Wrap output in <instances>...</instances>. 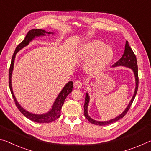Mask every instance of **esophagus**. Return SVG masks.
Returning <instances> with one entry per match:
<instances>
[{
    "label": "esophagus",
    "instance_id": "esophagus-1",
    "mask_svg": "<svg viewBox=\"0 0 151 151\" xmlns=\"http://www.w3.org/2000/svg\"><path fill=\"white\" fill-rule=\"evenodd\" d=\"M73 85L75 88H81L82 87V85H83V83H82L81 81H76L74 83Z\"/></svg>",
    "mask_w": 151,
    "mask_h": 151
}]
</instances>
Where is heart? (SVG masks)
<instances>
[{"instance_id":"obj_1","label":"heart","mask_w":151,"mask_h":151,"mask_svg":"<svg viewBox=\"0 0 151 151\" xmlns=\"http://www.w3.org/2000/svg\"><path fill=\"white\" fill-rule=\"evenodd\" d=\"M81 53L86 59V68L91 73H97L107 67L113 57L111 48L100 41H90L84 44Z\"/></svg>"}]
</instances>
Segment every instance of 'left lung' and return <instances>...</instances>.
Listing matches in <instances>:
<instances>
[{
    "label": "left lung",
    "mask_w": 151,
    "mask_h": 151,
    "mask_svg": "<svg viewBox=\"0 0 151 151\" xmlns=\"http://www.w3.org/2000/svg\"><path fill=\"white\" fill-rule=\"evenodd\" d=\"M125 66V67L129 68L132 70V72L134 73V78H135V89L134 92V94L132 96L131 101L129 102V104L127 106V108L125 109L124 111L122 112L121 114H119L118 116L115 117L114 119H112L111 120H109V121H96V120H94L91 116L88 115V106L89 104V101H90V96H89L88 93H86L85 95V105H84V114H85V116L86 118V119L91 122L92 124H96V125H99V126H104V125H107L111 123H113V122L119 121V119H121L125 116V114H127V112L129 111L130 107H131V104L133 102L134 99L136 96V94L137 93L138 91V86H139V76H138V66H137V58L136 56H135L134 53L133 51L131 49V48L130 47L129 45V42L126 41V44H125V47H124V51L123 53V55L122 56V57L120 58L119 60L117 61L116 63H114L113 65H112V67H116V66Z\"/></svg>",
    "instance_id": "obj_1"
}]
</instances>
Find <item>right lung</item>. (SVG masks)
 <instances>
[{
  "label": "right lung",
  "mask_w": 151,
  "mask_h": 151,
  "mask_svg": "<svg viewBox=\"0 0 151 151\" xmlns=\"http://www.w3.org/2000/svg\"><path fill=\"white\" fill-rule=\"evenodd\" d=\"M54 32H47L45 30L42 29H32L31 30H29V32L25 37L24 39L20 43V44L17 46L16 49L14 50V52L12 57V60L11 63V66H10L9 69V85L10 87V90H11L12 96L13 97L15 104L19 109L20 112L31 121L39 122V123H48V122H51L52 121H55L58 118H59L60 116V111L62 109V106L63 105L65 101L68 96L73 91V81H69L66 84L65 86H64L62 91L60 92L58 94V96L56 98L54 103L52 104V108L50 109L49 111L44 114H34L32 112H30L25 110L23 107H22L21 105L18 103L16 97H15L13 91H12V71H13L14 68V63L15 60V57H16V55L17 52L20 50L22 48L27 47L29 45V43L34 40L35 38L40 37V36H45L46 35H50L54 34Z\"/></svg>",
  "instance_id": "1"
}]
</instances>
